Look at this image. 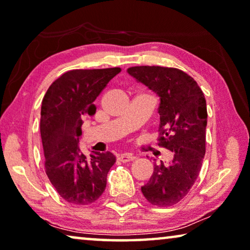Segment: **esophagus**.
Listing matches in <instances>:
<instances>
[{
    "label": "esophagus",
    "instance_id": "obj_1",
    "mask_svg": "<svg viewBox=\"0 0 250 250\" xmlns=\"http://www.w3.org/2000/svg\"><path fill=\"white\" fill-rule=\"evenodd\" d=\"M136 157L132 153H124V154H121L120 155V160L122 161L123 163H126V162H130V161H134Z\"/></svg>",
    "mask_w": 250,
    "mask_h": 250
}]
</instances>
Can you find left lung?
I'll use <instances>...</instances> for the list:
<instances>
[{
    "instance_id": "obj_1",
    "label": "left lung",
    "mask_w": 250,
    "mask_h": 250,
    "mask_svg": "<svg viewBox=\"0 0 250 250\" xmlns=\"http://www.w3.org/2000/svg\"><path fill=\"white\" fill-rule=\"evenodd\" d=\"M127 72L160 97L157 144L173 152L170 164H154L142 193L153 206H173L188 194L201 170L208 117L205 95L197 82L180 69L137 66Z\"/></svg>"
}]
</instances>
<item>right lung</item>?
I'll list each match as a JSON object with an SVG mask.
<instances>
[{
	"label": "right lung",
	"instance_id": "obj_1",
	"mask_svg": "<svg viewBox=\"0 0 250 250\" xmlns=\"http://www.w3.org/2000/svg\"><path fill=\"white\" fill-rule=\"evenodd\" d=\"M121 68L76 69L61 75L42 99L40 133L44 167L59 195L74 205H90L103 194L116 162L110 152L86 157L78 143L83 117L96 113L95 99Z\"/></svg>",
	"mask_w": 250,
	"mask_h": 250
}]
</instances>
